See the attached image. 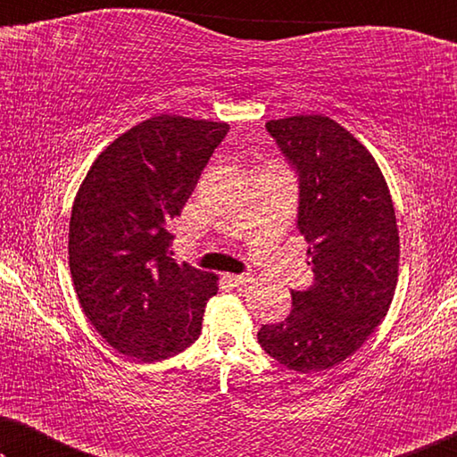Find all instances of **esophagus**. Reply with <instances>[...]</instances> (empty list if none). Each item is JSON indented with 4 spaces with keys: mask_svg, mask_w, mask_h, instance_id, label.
I'll return each instance as SVG.
<instances>
[{
    "mask_svg": "<svg viewBox=\"0 0 457 457\" xmlns=\"http://www.w3.org/2000/svg\"><path fill=\"white\" fill-rule=\"evenodd\" d=\"M228 283H233V287H245L253 283V277L252 274H228Z\"/></svg>",
    "mask_w": 457,
    "mask_h": 457,
    "instance_id": "1",
    "label": "esophagus"
}]
</instances>
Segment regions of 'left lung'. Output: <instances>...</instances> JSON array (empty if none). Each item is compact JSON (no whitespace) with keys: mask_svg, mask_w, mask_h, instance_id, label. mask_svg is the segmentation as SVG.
<instances>
[{"mask_svg":"<svg viewBox=\"0 0 457 457\" xmlns=\"http://www.w3.org/2000/svg\"><path fill=\"white\" fill-rule=\"evenodd\" d=\"M299 183L297 228L310 243L314 283L291 291V314L262 324L258 343L308 374L358 352L389 310L399 235L383 172L355 137L322 114L266 122Z\"/></svg>","mask_w":457,"mask_h":457,"instance_id":"obj_1","label":"left lung"}]
</instances>
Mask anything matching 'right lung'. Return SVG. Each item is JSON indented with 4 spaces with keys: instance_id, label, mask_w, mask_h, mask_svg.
Masks as SVG:
<instances>
[{
    "instance_id": "1",
    "label": "right lung",
    "mask_w": 457,
    "mask_h": 457,
    "mask_svg": "<svg viewBox=\"0 0 457 457\" xmlns=\"http://www.w3.org/2000/svg\"><path fill=\"white\" fill-rule=\"evenodd\" d=\"M227 122L160 114L99 154L72 205L68 260L80 308L116 352L160 361L199 337L216 277L177 264L172 222Z\"/></svg>"
}]
</instances>
